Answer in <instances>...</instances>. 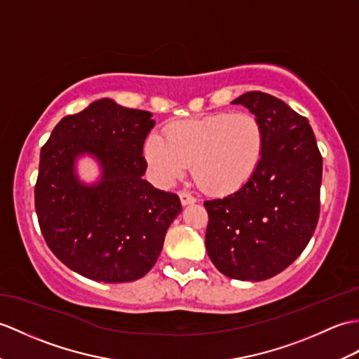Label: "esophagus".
Segmentation results:
<instances>
[{"mask_svg": "<svg viewBox=\"0 0 359 359\" xmlns=\"http://www.w3.org/2000/svg\"><path fill=\"white\" fill-rule=\"evenodd\" d=\"M179 197H180V202H182V205H183V206L194 205V203L197 202V198H196V197H193L191 194H188V193H180V194H179Z\"/></svg>", "mask_w": 359, "mask_h": 359, "instance_id": "1", "label": "esophagus"}]
</instances>
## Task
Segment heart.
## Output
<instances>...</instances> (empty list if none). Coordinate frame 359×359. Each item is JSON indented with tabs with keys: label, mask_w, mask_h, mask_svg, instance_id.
I'll return each instance as SVG.
<instances>
[{
	"label": "heart",
	"mask_w": 359,
	"mask_h": 359,
	"mask_svg": "<svg viewBox=\"0 0 359 359\" xmlns=\"http://www.w3.org/2000/svg\"><path fill=\"white\" fill-rule=\"evenodd\" d=\"M264 128L251 113H217L174 123L165 139L151 133L145 157L161 185L193 165V177L215 196L236 193L254 177L264 154Z\"/></svg>",
	"instance_id": "b5f03b06"
}]
</instances>
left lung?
Listing matches in <instances>:
<instances>
[{
	"mask_svg": "<svg viewBox=\"0 0 359 359\" xmlns=\"http://www.w3.org/2000/svg\"><path fill=\"white\" fill-rule=\"evenodd\" d=\"M264 128V154L254 177L223 198L203 203L208 255L223 275L263 281L294 263L320 217L323 157L309 121L281 99L248 91L232 101Z\"/></svg>",
	"mask_w": 359,
	"mask_h": 359,
	"instance_id": "8db88e82",
	"label": "left lung"
}]
</instances>
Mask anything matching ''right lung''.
Returning <instances> with one entry per match:
<instances>
[{
  "label": "right lung",
  "instance_id": "1",
  "mask_svg": "<svg viewBox=\"0 0 359 359\" xmlns=\"http://www.w3.org/2000/svg\"><path fill=\"white\" fill-rule=\"evenodd\" d=\"M156 122L149 111L99 99L65 116L41 149L35 208L47 246L95 281H135L159 258L165 234L182 212L176 194L142 179L144 142ZM97 161L96 182L79 179L81 156Z\"/></svg>",
  "mask_w": 359,
  "mask_h": 359
}]
</instances>
